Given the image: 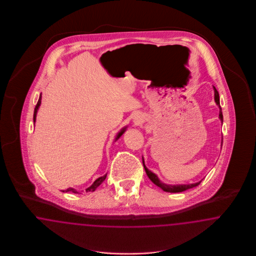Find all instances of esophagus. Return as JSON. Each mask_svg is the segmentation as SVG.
Listing matches in <instances>:
<instances>
[{"label":"esophagus","instance_id":"1","mask_svg":"<svg viewBox=\"0 0 256 256\" xmlns=\"http://www.w3.org/2000/svg\"><path fill=\"white\" fill-rule=\"evenodd\" d=\"M140 120H142V119H140V118H136L134 122H135L136 124H140V123H142V121H140Z\"/></svg>","mask_w":256,"mask_h":256}]
</instances>
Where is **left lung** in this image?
Returning a JSON list of instances; mask_svg holds the SVG:
<instances>
[{
	"mask_svg": "<svg viewBox=\"0 0 256 256\" xmlns=\"http://www.w3.org/2000/svg\"><path fill=\"white\" fill-rule=\"evenodd\" d=\"M214 92H215V94H215V102L217 103V105H218V107H220V116H220V121L224 122L222 112V108H220V96H218V91L216 90L215 87H214ZM142 164H144V170H146V174H148L149 179H150L155 185L160 186L162 190H163L164 192H182L186 190H188V188H194V186H198V185L201 183V181H200V182H197V183H194V184H188V185H167V184L162 183L160 179L158 178V176H156L154 172H152L151 170H148V168L146 167V165H144V158H142Z\"/></svg>",
	"mask_w": 256,
	"mask_h": 256,
	"instance_id": "obj_1",
	"label": "left lung"
}]
</instances>
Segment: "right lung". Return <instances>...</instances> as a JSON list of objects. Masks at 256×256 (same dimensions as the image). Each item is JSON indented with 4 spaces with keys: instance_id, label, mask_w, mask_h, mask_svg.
I'll return each mask as SVG.
<instances>
[{
    "instance_id": "obj_1",
    "label": "right lung",
    "mask_w": 256,
    "mask_h": 256,
    "mask_svg": "<svg viewBox=\"0 0 256 256\" xmlns=\"http://www.w3.org/2000/svg\"><path fill=\"white\" fill-rule=\"evenodd\" d=\"M40 104H41V94L39 96V100L38 101V104L36 105V108H34V123L36 122V114H38V110L39 106H40ZM126 128H122L121 130V132H119L118 134H117L116 138V140H118L122 135H123V133L126 132ZM106 176H107V174H105V176H101V178H98L96 179L94 182L93 184L91 185V186H89L88 188H86V192H94V190H96V188H98V186L100 185L101 183L106 179ZM74 192V194H78L76 190H74V188H68V190H62V192Z\"/></svg>"
}]
</instances>
